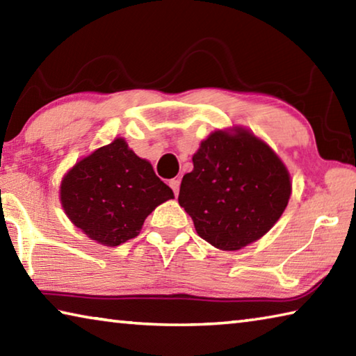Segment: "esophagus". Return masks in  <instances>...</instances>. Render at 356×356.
<instances>
[{"label":"esophagus","mask_w":356,"mask_h":356,"mask_svg":"<svg viewBox=\"0 0 356 356\" xmlns=\"http://www.w3.org/2000/svg\"><path fill=\"white\" fill-rule=\"evenodd\" d=\"M170 186H171V188H172L174 195L179 196V190H180V180H179V179H172V180H170Z\"/></svg>","instance_id":"34e87169"}]
</instances>
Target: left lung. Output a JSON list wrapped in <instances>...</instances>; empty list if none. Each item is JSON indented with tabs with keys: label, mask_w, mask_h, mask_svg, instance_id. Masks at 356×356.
<instances>
[{
	"label": "left lung",
	"mask_w": 356,
	"mask_h": 356,
	"mask_svg": "<svg viewBox=\"0 0 356 356\" xmlns=\"http://www.w3.org/2000/svg\"><path fill=\"white\" fill-rule=\"evenodd\" d=\"M292 193L286 165L248 129L215 130L193 155L179 204L197 236L222 251L264 237L281 218Z\"/></svg>",
	"instance_id": "obj_1"
}]
</instances>
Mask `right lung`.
Segmentation results:
<instances>
[{
    "label": "right lung",
    "mask_w": 356,
    "mask_h": 356,
    "mask_svg": "<svg viewBox=\"0 0 356 356\" xmlns=\"http://www.w3.org/2000/svg\"><path fill=\"white\" fill-rule=\"evenodd\" d=\"M174 193L155 176L124 138L78 160L64 174L59 200L65 215L104 246H118L140 234L144 220Z\"/></svg>",
    "instance_id": "1"
}]
</instances>
